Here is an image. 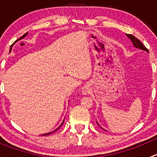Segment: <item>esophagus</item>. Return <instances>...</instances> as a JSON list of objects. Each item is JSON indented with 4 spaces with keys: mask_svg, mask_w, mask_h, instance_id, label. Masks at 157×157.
Masks as SVG:
<instances>
[{
    "mask_svg": "<svg viewBox=\"0 0 157 157\" xmlns=\"http://www.w3.org/2000/svg\"><path fill=\"white\" fill-rule=\"evenodd\" d=\"M87 93H88V91L86 90V89H83L82 90V94H87Z\"/></svg>",
    "mask_w": 157,
    "mask_h": 157,
    "instance_id": "34e87169",
    "label": "esophagus"
}]
</instances>
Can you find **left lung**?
<instances>
[{
    "label": "left lung",
    "instance_id": "8db88e82",
    "mask_svg": "<svg viewBox=\"0 0 157 157\" xmlns=\"http://www.w3.org/2000/svg\"><path fill=\"white\" fill-rule=\"evenodd\" d=\"M127 36L129 37V38H130V40H131V41H132L133 44H134V45L136 47V48H140V49H142V50H145V51H146V52H148V49L146 48V47H145V45H144L143 44H142V43L140 41V40H138L137 37H134V36L132 35V34H127ZM97 123H98V125L100 127V125L98 124V122H97Z\"/></svg>",
    "mask_w": 157,
    "mask_h": 157
}]
</instances>
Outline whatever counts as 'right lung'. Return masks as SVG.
Here are the masks:
<instances>
[{
  "mask_svg": "<svg viewBox=\"0 0 157 157\" xmlns=\"http://www.w3.org/2000/svg\"><path fill=\"white\" fill-rule=\"evenodd\" d=\"M27 33H26V34H23V36H22V37H20V38H19V39H23V37H25V36L27 35ZM63 122H64V121H63V123H62V124H61V125L59 126V127H58V128H57V129H56V130H54V131H52V132H50V133H48V134H42V136H45V135H48V134H52V133L55 132V131H56V130H59V127H61V126H62V125H63Z\"/></svg>",
  "mask_w": 157,
  "mask_h": 157,
  "instance_id": "right-lung-1",
  "label": "right lung"
}]
</instances>
